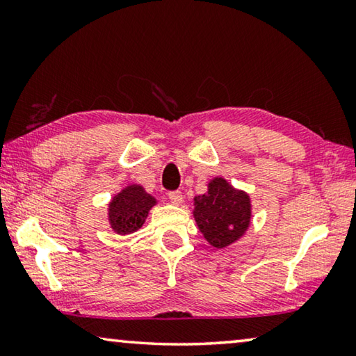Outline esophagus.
Here are the masks:
<instances>
[{
  "instance_id": "esophagus-1",
  "label": "esophagus",
  "mask_w": 356,
  "mask_h": 356,
  "mask_svg": "<svg viewBox=\"0 0 356 356\" xmlns=\"http://www.w3.org/2000/svg\"><path fill=\"white\" fill-rule=\"evenodd\" d=\"M170 201L172 202V204H176V206H179V204H182V201H184V196H182V193L180 191H170Z\"/></svg>"
}]
</instances>
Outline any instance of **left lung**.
Listing matches in <instances>:
<instances>
[{
    "label": "left lung",
    "instance_id": "1",
    "mask_svg": "<svg viewBox=\"0 0 356 356\" xmlns=\"http://www.w3.org/2000/svg\"><path fill=\"white\" fill-rule=\"evenodd\" d=\"M196 225L215 248H226L243 236L251 222V201L245 191L222 177L207 185V193L195 197Z\"/></svg>",
    "mask_w": 356,
    "mask_h": 356
}]
</instances>
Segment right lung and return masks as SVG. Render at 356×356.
<instances>
[{
	"mask_svg": "<svg viewBox=\"0 0 356 356\" xmlns=\"http://www.w3.org/2000/svg\"><path fill=\"white\" fill-rule=\"evenodd\" d=\"M155 204V197L146 193L141 185L134 184L125 186L108 204V220L111 229L120 236L138 231Z\"/></svg>",
	"mask_w": 356,
	"mask_h": 356,
	"instance_id": "1",
	"label": "right lung"
}]
</instances>
